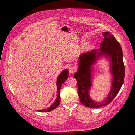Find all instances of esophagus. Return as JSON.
I'll return each mask as SVG.
<instances>
[{
  "instance_id": "esophagus-1",
  "label": "esophagus",
  "mask_w": 135,
  "mask_h": 135,
  "mask_svg": "<svg viewBox=\"0 0 135 135\" xmlns=\"http://www.w3.org/2000/svg\"><path fill=\"white\" fill-rule=\"evenodd\" d=\"M76 71V68L75 67H70L69 68V72L70 73H74Z\"/></svg>"
}]
</instances>
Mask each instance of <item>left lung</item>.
Here are the masks:
<instances>
[{
	"label": "left lung",
	"mask_w": 135,
	"mask_h": 135,
	"mask_svg": "<svg viewBox=\"0 0 135 135\" xmlns=\"http://www.w3.org/2000/svg\"><path fill=\"white\" fill-rule=\"evenodd\" d=\"M103 35L104 38L99 49H94L80 55L78 71L74 74L78 82L80 101L83 105L90 108H98L108 105L116 97L124 80L125 69L121 46L112 34L105 32ZM102 56L109 59L113 78L111 88L107 98L102 102H95L89 94L92 86L91 73L93 68L92 66Z\"/></svg>",
	"instance_id": "left-lung-1"
}]
</instances>
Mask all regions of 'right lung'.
<instances>
[{
  "label": "right lung",
  "mask_w": 135,
  "mask_h": 135,
  "mask_svg": "<svg viewBox=\"0 0 135 135\" xmlns=\"http://www.w3.org/2000/svg\"><path fill=\"white\" fill-rule=\"evenodd\" d=\"M68 69H66L62 71V72L59 74L56 80V86H57V97L56 99L55 100V102L48 108L40 110H38V112H50L51 111L55 108H56L57 106H58L60 104V91L61 89V87L62 86V84L64 83V82L68 79Z\"/></svg>",
  "instance_id": "1"
}]
</instances>
